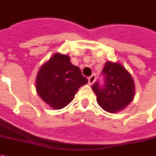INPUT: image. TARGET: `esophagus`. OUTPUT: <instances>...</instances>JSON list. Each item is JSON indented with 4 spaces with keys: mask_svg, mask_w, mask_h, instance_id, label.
<instances>
[{
    "mask_svg": "<svg viewBox=\"0 0 156 156\" xmlns=\"http://www.w3.org/2000/svg\"><path fill=\"white\" fill-rule=\"evenodd\" d=\"M95 80H96V76H95L94 74H93L91 77L88 78V83L90 85L94 84V83L95 82Z\"/></svg>",
    "mask_w": 156,
    "mask_h": 156,
    "instance_id": "esophagus-1",
    "label": "esophagus"
}]
</instances>
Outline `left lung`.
<instances>
[{
  "mask_svg": "<svg viewBox=\"0 0 156 156\" xmlns=\"http://www.w3.org/2000/svg\"><path fill=\"white\" fill-rule=\"evenodd\" d=\"M105 84L100 88L98 83L92 86L97 95V102L104 110L115 114L130 104L135 94V85L131 74L119 62H106L103 69Z\"/></svg>",
  "mask_w": 156,
  "mask_h": 156,
  "instance_id": "left-lung-1",
  "label": "left lung"
}]
</instances>
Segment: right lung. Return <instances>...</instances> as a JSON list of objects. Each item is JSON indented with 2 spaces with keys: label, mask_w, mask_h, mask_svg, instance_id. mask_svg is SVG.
Wrapping results in <instances>:
<instances>
[{
  "label": "right lung",
  "mask_w": 156,
  "mask_h": 156,
  "mask_svg": "<svg viewBox=\"0 0 156 156\" xmlns=\"http://www.w3.org/2000/svg\"><path fill=\"white\" fill-rule=\"evenodd\" d=\"M88 83L68 55L57 52L41 65L36 78L39 97L53 109H61L74 98L78 88Z\"/></svg>",
  "instance_id": "1"
}]
</instances>
